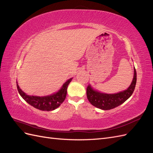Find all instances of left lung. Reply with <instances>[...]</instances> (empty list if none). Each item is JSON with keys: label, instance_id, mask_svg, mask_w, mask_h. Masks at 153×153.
I'll list each match as a JSON object with an SVG mask.
<instances>
[{"label": "left lung", "instance_id": "1", "mask_svg": "<svg viewBox=\"0 0 153 153\" xmlns=\"http://www.w3.org/2000/svg\"><path fill=\"white\" fill-rule=\"evenodd\" d=\"M137 82V72L134 68V76L131 85L126 90L115 94H104L92 89L91 85L87 87V97L89 102L95 107L107 110L114 108L125 102L135 90Z\"/></svg>", "mask_w": 153, "mask_h": 153}]
</instances>
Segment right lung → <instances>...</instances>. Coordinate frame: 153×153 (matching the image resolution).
I'll return each instance as SVG.
<instances>
[{"label":"right lung","instance_id":"obj_1","mask_svg":"<svg viewBox=\"0 0 153 153\" xmlns=\"http://www.w3.org/2000/svg\"><path fill=\"white\" fill-rule=\"evenodd\" d=\"M73 78L68 80L63 84L61 89L52 95L47 96H34L27 95L19 87L16 82L17 89L20 96L27 103L34 108L43 111H51L58 108L65 100L67 94V88Z\"/></svg>","mask_w":153,"mask_h":153}]
</instances>
